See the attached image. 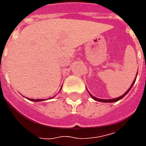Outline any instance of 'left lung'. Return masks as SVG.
I'll list each match as a JSON object with an SVG mask.
<instances>
[{
  "label": "left lung",
  "instance_id": "8db88e82",
  "mask_svg": "<svg viewBox=\"0 0 146 146\" xmlns=\"http://www.w3.org/2000/svg\"><path fill=\"white\" fill-rule=\"evenodd\" d=\"M135 80H136V78H135V80H134V82H133V84H132V85L130 87V88L127 91V92L123 94V95H122V96H120V97H119V98H113V99H101V98H95V97H94V96H92L91 94H90V95H91V97H92V98H94L95 100H96V101H98V102H116V101H119V99H121L122 98H123L124 96H125L127 93H128V92L131 90V88H132V86H133V84H135Z\"/></svg>",
  "mask_w": 146,
  "mask_h": 146
}]
</instances>
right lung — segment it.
I'll use <instances>...</instances> for the list:
<instances>
[{
	"instance_id": "right-lung-1",
	"label": "right lung",
	"mask_w": 146,
	"mask_h": 146,
	"mask_svg": "<svg viewBox=\"0 0 146 146\" xmlns=\"http://www.w3.org/2000/svg\"><path fill=\"white\" fill-rule=\"evenodd\" d=\"M30 101H34V102H40V101H44V99H33V98H30Z\"/></svg>"
}]
</instances>
